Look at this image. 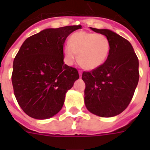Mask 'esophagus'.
I'll return each mask as SVG.
<instances>
[{
	"instance_id": "esophagus-1",
	"label": "esophagus",
	"mask_w": 150,
	"mask_h": 150,
	"mask_svg": "<svg viewBox=\"0 0 150 150\" xmlns=\"http://www.w3.org/2000/svg\"><path fill=\"white\" fill-rule=\"evenodd\" d=\"M79 76L80 77H82V71L81 70L79 71Z\"/></svg>"
}]
</instances>
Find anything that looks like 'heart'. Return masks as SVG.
Here are the masks:
<instances>
[{
  "mask_svg": "<svg viewBox=\"0 0 150 150\" xmlns=\"http://www.w3.org/2000/svg\"><path fill=\"white\" fill-rule=\"evenodd\" d=\"M110 49L107 36L96 33L81 31L71 35L69 43L64 44L63 53L68 64H72L77 58L83 68L96 69L107 60Z\"/></svg>",
  "mask_w": 150,
  "mask_h": 150,
  "instance_id": "obj_1",
  "label": "heart"
}]
</instances>
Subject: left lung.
<instances>
[{"instance_id":"1","label":"left lung","mask_w":150,"mask_h":150,"mask_svg":"<svg viewBox=\"0 0 150 150\" xmlns=\"http://www.w3.org/2000/svg\"><path fill=\"white\" fill-rule=\"evenodd\" d=\"M90 29L107 36L110 49L102 65L82 73L85 103L93 114L110 117L123 112L132 99L139 79V59L126 39L109 29Z\"/></svg>"}]
</instances>
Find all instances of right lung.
Here are the masks:
<instances>
[{
  "mask_svg": "<svg viewBox=\"0 0 150 150\" xmlns=\"http://www.w3.org/2000/svg\"><path fill=\"white\" fill-rule=\"evenodd\" d=\"M82 28L47 29L27 38L16 54L13 89L22 110L35 119L50 118L63 107L66 92L79 78L76 68L64 64L66 38Z\"/></svg>",
  "mask_w": 150,
  "mask_h": 150,
  "instance_id": "1",
  "label": "right lung"
}]
</instances>
